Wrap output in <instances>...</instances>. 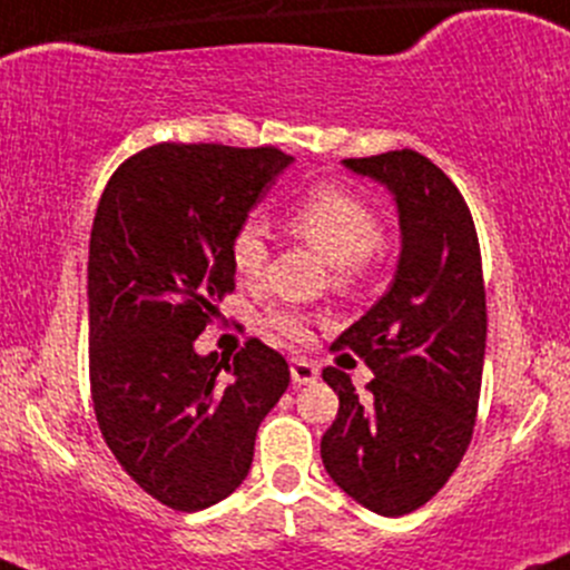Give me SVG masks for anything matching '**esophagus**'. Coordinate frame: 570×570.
Masks as SVG:
<instances>
[{
  "instance_id": "1",
  "label": "esophagus",
  "mask_w": 570,
  "mask_h": 570,
  "mask_svg": "<svg viewBox=\"0 0 570 570\" xmlns=\"http://www.w3.org/2000/svg\"><path fill=\"white\" fill-rule=\"evenodd\" d=\"M289 371H292V381H295V384H314V381L318 379V367L308 360H292Z\"/></svg>"
}]
</instances>
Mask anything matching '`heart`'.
<instances>
[{
  "mask_svg": "<svg viewBox=\"0 0 570 570\" xmlns=\"http://www.w3.org/2000/svg\"><path fill=\"white\" fill-rule=\"evenodd\" d=\"M289 227L335 267L341 284H352L367 256L384 243V224L376 208L343 186H318L305 194L292 210ZM267 254L271 248L265 229L256 222H243L229 240L235 271L254 278L265 267ZM267 324L289 341H303L308 335V318L295 308L271 311Z\"/></svg>",
  "mask_w": 570,
  "mask_h": 570,
  "instance_id": "1",
  "label": "heart"
}]
</instances>
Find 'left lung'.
<instances>
[{"instance_id": "obj_1", "label": "left lung", "mask_w": 570, "mask_h": 570, "mask_svg": "<svg viewBox=\"0 0 570 570\" xmlns=\"http://www.w3.org/2000/svg\"><path fill=\"white\" fill-rule=\"evenodd\" d=\"M390 189L400 259L386 295L333 343L376 379L360 400L352 379L324 367L337 416L322 435L330 479L384 517L428 503L458 471L476 424L487 343V297L473 216L428 156L403 148L343 159Z\"/></svg>"}]
</instances>
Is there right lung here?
Wrapping results in <instances>:
<instances>
[{"mask_svg": "<svg viewBox=\"0 0 570 570\" xmlns=\"http://www.w3.org/2000/svg\"><path fill=\"white\" fill-rule=\"evenodd\" d=\"M292 156L273 146L159 142L105 186L89 243V376L105 443L148 495L203 511L233 495L289 365L262 341H194L235 289L233 233Z\"/></svg>", "mask_w": 570, "mask_h": 570, "instance_id": "1", "label": "right lung"}]
</instances>
